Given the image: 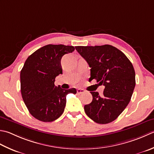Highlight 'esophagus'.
<instances>
[{
	"label": "esophagus",
	"instance_id": "esophagus-1",
	"mask_svg": "<svg viewBox=\"0 0 154 154\" xmlns=\"http://www.w3.org/2000/svg\"><path fill=\"white\" fill-rule=\"evenodd\" d=\"M77 92L78 94H81V93H83L84 92H85V90L83 89H77Z\"/></svg>",
	"mask_w": 154,
	"mask_h": 154
}]
</instances>
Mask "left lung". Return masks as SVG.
I'll return each instance as SVG.
<instances>
[{
    "mask_svg": "<svg viewBox=\"0 0 154 154\" xmlns=\"http://www.w3.org/2000/svg\"><path fill=\"white\" fill-rule=\"evenodd\" d=\"M75 49L91 67V77L105 89L102 96L91 92L93 100L84 106L93 121L106 124L117 118L130 101L135 86L133 65L121 51L109 45L77 46Z\"/></svg>",
    "mask_w": 154,
    "mask_h": 154,
    "instance_id": "obj_1",
    "label": "left lung"
}]
</instances>
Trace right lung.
I'll use <instances>...</instances> for the list:
<instances>
[{"instance_id":"right-lung-1","label":"right lung","mask_w":154,"mask_h":154,"mask_svg":"<svg viewBox=\"0 0 154 154\" xmlns=\"http://www.w3.org/2000/svg\"><path fill=\"white\" fill-rule=\"evenodd\" d=\"M75 50L73 46L47 45L30 55L20 71V91L29 113L39 121L53 122L64 111L66 96L75 88L63 89L55 85V77L63 73L62 57Z\"/></svg>"}]
</instances>
